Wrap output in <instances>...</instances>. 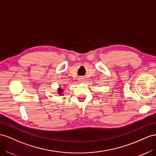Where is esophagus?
Segmentation results:
<instances>
[{"label": "esophagus", "instance_id": "esophagus-1", "mask_svg": "<svg viewBox=\"0 0 156 156\" xmlns=\"http://www.w3.org/2000/svg\"><path fill=\"white\" fill-rule=\"evenodd\" d=\"M84 80V78H83V77H80L79 78V81H80V82H83Z\"/></svg>", "mask_w": 156, "mask_h": 156}]
</instances>
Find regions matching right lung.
Here are the masks:
<instances>
[{
	"mask_svg": "<svg viewBox=\"0 0 156 156\" xmlns=\"http://www.w3.org/2000/svg\"><path fill=\"white\" fill-rule=\"evenodd\" d=\"M63 90H62V88H61V87H59V89H58V93L60 95H61V94L62 93H63Z\"/></svg>",
	"mask_w": 156,
	"mask_h": 156,
	"instance_id": "obj_1",
	"label": "right lung"
}]
</instances>
